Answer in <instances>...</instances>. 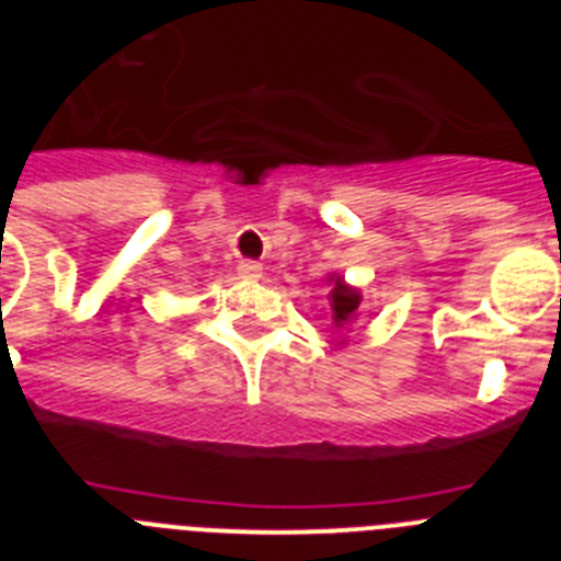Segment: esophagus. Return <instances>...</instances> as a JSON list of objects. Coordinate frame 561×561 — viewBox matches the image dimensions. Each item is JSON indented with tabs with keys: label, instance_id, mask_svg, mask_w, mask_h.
Masks as SVG:
<instances>
[{
	"label": "esophagus",
	"instance_id": "34e87169",
	"mask_svg": "<svg viewBox=\"0 0 561 561\" xmlns=\"http://www.w3.org/2000/svg\"><path fill=\"white\" fill-rule=\"evenodd\" d=\"M238 277L257 280V277H264V266L257 264V261H241V264H238Z\"/></svg>",
	"mask_w": 561,
	"mask_h": 561
}]
</instances>
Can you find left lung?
<instances>
[{"instance_id": "left-lung-1", "label": "left lung", "mask_w": 561, "mask_h": 561, "mask_svg": "<svg viewBox=\"0 0 561 561\" xmlns=\"http://www.w3.org/2000/svg\"><path fill=\"white\" fill-rule=\"evenodd\" d=\"M329 304H331V320H334V329L340 331V345L345 342L342 331L351 329L356 323V317H359V304H362V291L356 286L345 284V277L342 275H329Z\"/></svg>"}]
</instances>
